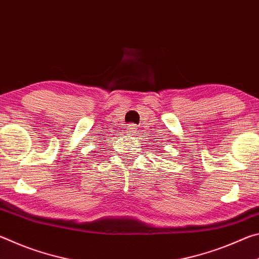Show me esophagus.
Returning <instances> with one entry per match:
<instances>
[{
	"mask_svg": "<svg viewBox=\"0 0 259 259\" xmlns=\"http://www.w3.org/2000/svg\"><path fill=\"white\" fill-rule=\"evenodd\" d=\"M126 134H129L130 136H136V134H137V126H136L135 124H128L126 125Z\"/></svg>",
	"mask_w": 259,
	"mask_h": 259,
	"instance_id": "obj_1",
	"label": "esophagus"
}]
</instances>
